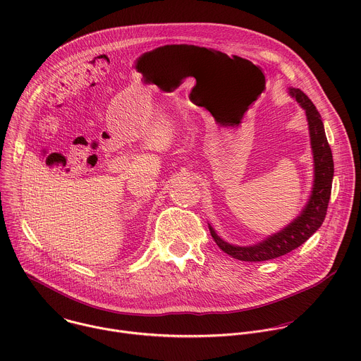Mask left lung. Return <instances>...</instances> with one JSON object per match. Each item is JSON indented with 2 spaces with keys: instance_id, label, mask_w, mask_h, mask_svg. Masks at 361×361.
I'll return each instance as SVG.
<instances>
[{
  "instance_id": "8db88e82",
  "label": "left lung",
  "mask_w": 361,
  "mask_h": 361,
  "mask_svg": "<svg viewBox=\"0 0 361 361\" xmlns=\"http://www.w3.org/2000/svg\"><path fill=\"white\" fill-rule=\"evenodd\" d=\"M288 92L305 109L311 147L314 156V185L310 200L301 214L284 229L252 246H236L221 239L208 224L211 235L219 249L242 262H264L290 253L307 242L324 224L334 181V157L326 139L322 118L314 102L300 88H288Z\"/></svg>"
}]
</instances>
